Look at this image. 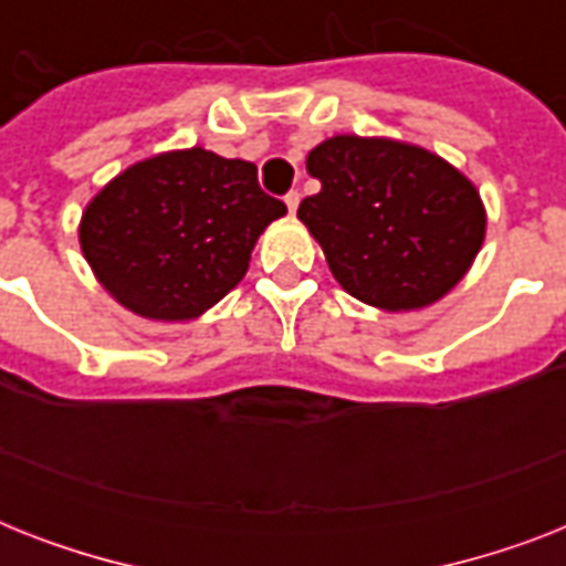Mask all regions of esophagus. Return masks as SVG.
<instances>
[{"label":"esophagus","mask_w":566,"mask_h":566,"mask_svg":"<svg viewBox=\"0 0 566 566\" xmlns=\"http://www.w3.org/2000/svg\"><path fill=\"white\" fill-rule=\"evenodd\" d=\"M284 205H287V211H296L300 208V190H291V193L284 196Z\"/></svg>","instance_id":"obj_1"}]
</instances>
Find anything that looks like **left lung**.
<instances>
[{
  "label": "left lung",
  "instance_id": "8db88e82",
  "mask_svg": "<svg viewBox=\"0 0 566 566\" xmlns=\"http://www.w3.org/2000/svg\"><path fill=\"white\" fill-rule=\"evenodd\" d=\"M319 193L300 220L355 300L422 308L461 282L484 240V208L443 158L396 140L337 135L308 155Z\"/></svg>",
  "mask_w": 566,
  "mask_h": 566
}]
</instances>
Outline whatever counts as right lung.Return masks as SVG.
<instances>
[{
	"instance_id": "right-lung-1",
	"label": "right lung",
	"mask_w": 566,
	"mask_h": 566,
	"mask_svg": "<svg viewBox=\"0 0 566 566\" xmlns=\"http://www.w3.org/2000/svg\"><path fill=\"white\" fill-rule=\"evenodd\" d=\"M287 213L258 167L208 149L128 167L82 217V252L102 287L149 319H193L247 275L258 234Z\"/></svg>"
}]
</instances>
